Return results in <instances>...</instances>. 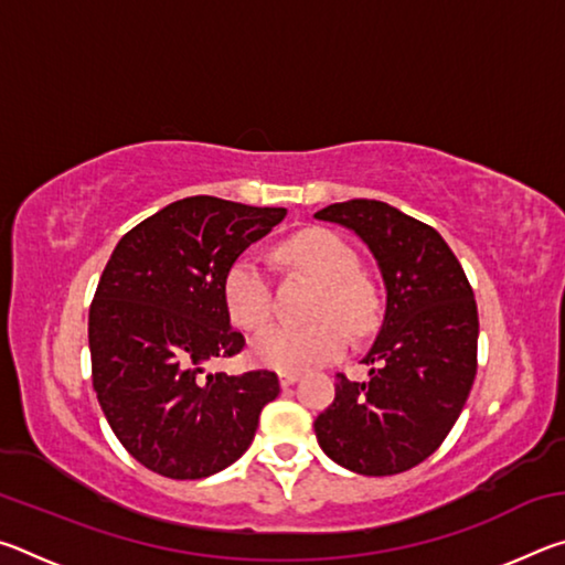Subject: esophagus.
Returning <instances> with one entry per match:
<instances>
[{
  "label": "esophagus",
  "mask_w": 565,
  "mask_h": 565,
  "mask_svg": "<svg viewBox=\"0 0 565 565\" xmlns=\"http://www.w3.org/2000/svg\"><path fill=\"white\" fill-rule=\"evenodd\" d=\"M299 379H301V374H294V371H284V374H279V381H281L284 388L286 386H294Z\"/></svg>",
  "instance_id": "34e87169"
}]
</instances>
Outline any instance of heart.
<instances>
[{"label": "heart", "mask_w": 565, "mask_h": 565, "mask_svg": "<svg viewBox=\"0 0 565 565\" xmlns=\"http://www.w3.org/2000/svg\"><path fill=\"white\" fill-rule=\"evenodd\" d=\"M284 259L321 284L311 313L317 321L294 327L271 323L252 341V359L266 369L299 371L339 359L349 347V331L361 333L374 319V299L359 279V259L337 234L303 232L281 248ZM226 311L236 327L259 329L271 313V284L254 254L232 262L222 284ZM344 323L341 324L338 319Z\"/></svg>", "instance_id": "obj_1"}]
</instances>
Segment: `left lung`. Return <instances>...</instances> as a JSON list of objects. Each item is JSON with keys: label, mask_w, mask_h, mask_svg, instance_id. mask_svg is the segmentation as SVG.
<instances>
[{"label": "left lung", "mask_w": 565, "mask_h": 565, "mask_svg": "<svg viewBox=\"0 0 565 565\" xmlns=\"http://www.w3.org/2000/svg\"><path fill=\"white\" fill-rule=\"evenodd\" d=\"M356 234L384 279L386 311L363 363L369 381L337 379L313 420L331 461L361 476H394L431 456L476 379L478 311L471 284L441 234L374 199L313 214Z\"/></svg>", "instance_id": "left-lung-1"}]
</instances>
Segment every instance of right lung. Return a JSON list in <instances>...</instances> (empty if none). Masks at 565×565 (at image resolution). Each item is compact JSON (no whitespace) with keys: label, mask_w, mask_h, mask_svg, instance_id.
<instances>
[{"label":"right lung","mask_w":565,"mask_h":565,"mask_svg":"<svg viewBox=\"0 0 565 565\" xmlns=\"http://www.w3.org/2000/svg\"><path fill=\"white\" fill-rule=\"evenodd\" d=\"M286 209L189 196L145 218L111 252L89 309L92 381L121 446L177 481L224 471L279 396L274 371L206 374L234 356L222 284L234 259Z\"/></svg>","instance_id":"obj_1"}]
</instances>
